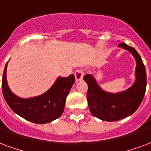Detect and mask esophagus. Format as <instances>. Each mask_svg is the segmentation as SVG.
I'll use <instances>...</instances> for the list:
<instances>
[{
	"mask_svg": "<svg viewBox=\"0 0 151 151\" xmlns=\"http://www.w3.org/2000/svg\"><path fill=\"white\" fill-rule=\"evenodd\" d=\"M74 75L75 77H76V80L78 82V81H80V80H82L83 77L84 76V72H83V71L81 70V69H77L76 71H75Z\"/></svg>",
	"mask_w": 151,
	"mask_h": 151,
	"instance_id": "34e87169",
	"label": "esophagus"
}]
</instances>
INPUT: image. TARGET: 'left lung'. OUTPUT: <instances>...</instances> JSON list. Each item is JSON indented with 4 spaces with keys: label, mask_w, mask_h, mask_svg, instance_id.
<instances>
[{
    "label": "left lung",
    "mask_w": 151,
    "mask_h": 151,
    "mask_svg": "<svg viewBox=\"0 0 151 151\" xmlns=\"http://www.w3.org/2000/svg\"><path fill=\"white\" fill-rule=\"evenodd\" d=\"M119 46L131 52L136 60V80L132 87L124 92L110 94L101 90L92 76L86 75L83 77L88 83L87 99L91 113L107 122L118 121L133 114L141 104L147 87L146 69L139 53L125 43Z\"/></svg>",
    "instance_id": "obj_1"
}]
</instances>
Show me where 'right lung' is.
Segmentation results:
<instances>
[{
  "instance_id": "add662e5",
  "label": "right lung",
  "mask_w": 151,
  "mask_h": 151,
  "mask_svg": "<svg viewBox=\"0 0 151 151\" xmlns=\"http://www.w3.org/2000/svg\"><path fill=\"white\" fill-rule=\"evenodd\" d=\"M7 63L2 78V92L10 108L24 119L38 124L50 123L60 117L64 109L67 96L76 80L74 75L66 78L59 77L51 89L44 95L24 99L16 96L8 87Z\"/></svg>"
}]
</instances>
